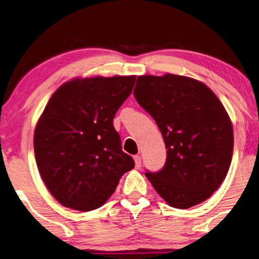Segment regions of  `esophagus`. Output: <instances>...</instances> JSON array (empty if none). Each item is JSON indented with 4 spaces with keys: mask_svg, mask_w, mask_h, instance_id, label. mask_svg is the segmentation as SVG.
Instances as JSON below:
<instances>
[{
    "mask_svg": "<svg viewBox=\"0 0 259 259\" xmlns=\"http://www.w3.org/2000/svg\"><path fill=\"white\" fill-rule=\"evenodd\" d=\"M135 163L137 169L142 167V157H140V156H135Z\"/></svg>",
    "mask_w": 259,
    "mask_h": 259,
    "instance_id": "1",
    "label": "esophagus"
}]
</instances>
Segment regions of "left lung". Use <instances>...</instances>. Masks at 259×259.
Here are the masks:
<instances>
[{"instance_id": "8db88e82", "label": "left lung", "mask_w": 259, "mask_h": 259, "mask_svg": "<svg viewBox=\"0 0 259 259\" xmlns=\"http://www.w3.org/2000/svg\"><path fill=\"white\" fill-rule=\"evenodd\" d=\"M135 97L154 117L167 149L158 173H145L159 196L177 209L200 204L225 180L232 162V121L204 82L184 75H140Z\"/></svg>"}]
</instances>
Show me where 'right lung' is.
<instances>
[{"instance_id": "right-lung-1", "label": "right lung", "mask_w": 259, "mask_h": 259, "mask_svg": "<svg viewBox=\"0 0 259 259\" xmlns=\"http://www.w3.org/2000/svg\"><path fill=\"white\" fill-rule=\"evenodd\" d=\"M135 81L136 75L74 78L50 97L33 148L41 180L61 205L84 212L101 207L135 168L113 126Z\"/></svg>"}]
</instances>
